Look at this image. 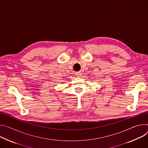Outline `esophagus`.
Masks as SVG:
<instances>
[{
	"mask_svg": "<svg viewBox=\"0 0 148 148\" xmlns=\"http://www.w3.org/2000/svg\"><path fill=\"white\" fill-rule=\"evenodd\" d=\"M75 75H76V76H77V77H80V76H82V73L80 72H76V73H75Z\"/></svg>",
	"mask_w": 148,
	"mask_h": 148,
	"instance_id": "1",
	"label": "esophagus"
}]
</instances>
